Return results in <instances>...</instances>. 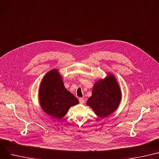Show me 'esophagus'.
Wrapping results in <instances>:
<instances>
[{
    "label": "esophagus",
    "mask_w": 159,
    "mask_h": 159,
    "mask_svg": "<svg viewBox=\"0 0 159 159\" xmlns=\"http://www.w3.org/2000/svg\"><path fill=\"white\" fill-rule=\"evenodd\" d=\"M79 103H80V104H83V103H84V98H79Z\"/></svg>",
    "instance_id": "1"
}]
</instances>
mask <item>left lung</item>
Here are the masks:
<instances>
[{"label": "left lung", "instance_id": "obj_1", "mask_svg": "<svg viewBox=\"0 0 159 159\" xmlns=\"http://www.w3.org/2000/svg\"><path fill=\"white\" fill-rule=\"evenodd\" d=\"M121 93L114 75L100 80L94 84L92 96L87 101L94 113L100 118H105L112 114L120 105Z\"/></svg>", "mask_w": 159, "mask_h": 159}]
</instances>
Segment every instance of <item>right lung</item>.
Returning a JSON list of instances; mask_svg holds the SVG:
<instances>
[{"mask_svg":"<svg viewBox=\"0 0 159 159\" xmlns=\"http://www.w3.org/2000/svg\"><path fill=\"white\" fill-rule=\"evenodd\" d=\"M39 93L42 109L56 119L64 117L70 107L79 103L78 99L65 88L57 70H52L46 74Z\"/></svg>","mask_w":159,"mask_h":159,"instance_id":"right-lung-1","label":"right lung"}]
</instances>
